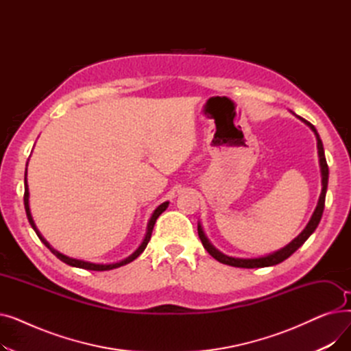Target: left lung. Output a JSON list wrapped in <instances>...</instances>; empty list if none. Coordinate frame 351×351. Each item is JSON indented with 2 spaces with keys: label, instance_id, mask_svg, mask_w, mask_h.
Listing matches in <instances>:
<instances>
[{
  "label": "left lung",
  "instance_id": "1",
  "mask_svg": "<svg viewBox=\"0 0 351 351\" xmlns=\"http://www.w3.org/2000/svg\"><path fill=\"white\" fill-rule=\"evenodd\" d=\"M300 118V117H299ZM307 126H310V129L313 132H315L316 135V139H317V149H319V162H320V171H322V193H320V197H319V202H317V206L315 209V212H313L310 220L307 226L303 229V232L296 237L293 239V241L285 246L283 249L274 252L271 254H267V256H263V257H256V259H241V257H232V256H226L223 253H220L217 249H215L212 246V243L208 241V237L205 236V232L204 229H202L200 223H197V234L200 237V242L202 245H204V247L208 250V253L215 257V259L220 263L223 265H229V266H233V267H245V269H254V267H267V266H274V265H279L282 263L283 261H286L287 257H290L294 252H296L306 241L310 237V234L316 230V228L319 226L320 223V219H322V215H323V210H324V200H326V192H327V183H328V166H327V162H326V156H324V149H323V143H322V139L316 131V128L313 126L310 122L304 121L303 118H300Z\"/></svg>",
  "mask_w": 351,
  "mask_h": 351
}]
</instances>
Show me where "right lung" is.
<instances>
[{
	"mask_svg": "<svg viewBox=\"0 0 351 351\" xmlns=\"http://www.w3.org/2000/svg\"><path fill=\"white\" fill-rule=\"evenodd\" d=\"M28 165V163H27ZM24 186H25V192H24V206H25V212H27V217H28V222H29V225L32 226V229L35 230V233H36V236H38L40 239H41V242L55 254L58 257L60 261H62L64 263H66V265H69V266H73V267H80V269H86V270H97V271H104V270H112V269H117V267H121V266H123V265H128V263H131V262H134L136 257L145 250V247L147 246V243H149V241H151V236H152V230H154V226H155V222H156V219L160 216V213L162 212H165L166 210V208L169 206V202H163L162 205H159L156 209H155V212L152 213V216H151V219H149V222H147V228H146V234H145V237H143V241H142V243H141V246L131 254V256H128L126 259H123V261H121V262H117V263H109V265H99V263H90V262H85V261H80V259H72V257H68V256H65V254H62V253H60V252H57L55 250L53 247H51V245L45 241V239L43 237V234L40 233V230L36 229V226H35V223H34V219H32V216H31V210H29V192H28V183H27V169H25V179H24Z\"/></svg>",
	"mask_w": 351,
	"mask_h": 351,
	"instance_id": "obj_1",
	"label": "right lung"
}]
</instances>
